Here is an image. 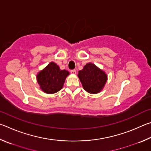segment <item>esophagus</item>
Here are the masks:
<instances>
[{
    "label": "esophagus",
    "mask_w": 151,
    "mask_h": 151,
    "mask_svg": "<svg viewBox=\"0 0 151 151\" xmlns=\"http://www.w3.org/2000/svg\"><path fill=\"white\" fill-rule=\"evenodd\" d=\"M70 72L72 73V74H76V71L75 70H72L70 71Z\"/></svg>",
    "instance_id": "34e87169"
}]
</instances>
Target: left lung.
Instances as JSON below:
<instances>
[{
    "label": "left lung",
    "mask_w": 151,
    "mask_h": 151,
    "mask_svg": "<svg viewBox=\"0 0 151 151\" xmlns=\"http://www.w3.org/2000/svg\"><path fill=\"white\" fill-rule=\"evenodd\" d=\"M78 77L83 89L93 94L101 91L107 81V75L104 71L91 63H87L83 70L79 71Z\"/></svg>",
    "instance_id": "obj_1"
}]
</instances>
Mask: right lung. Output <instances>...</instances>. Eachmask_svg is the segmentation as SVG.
Segmentation results:
<instances>
[{"instance_id": "right-lung-1", "label": "right lung", "mask_w": 151, "mask_h": 151, "mask_svg": "<svg viewBox=\"0 0 151 151\" xmlns=\"http://www.w3.org/2000/svg\"><path fill=\"white\" fill-rule=\"evenodd\" d=\"M68 75V71L61 70L57 64L51 62L37 75V81L42 91L52 94L62 88Z\"/></svg>"}]
</instances>
